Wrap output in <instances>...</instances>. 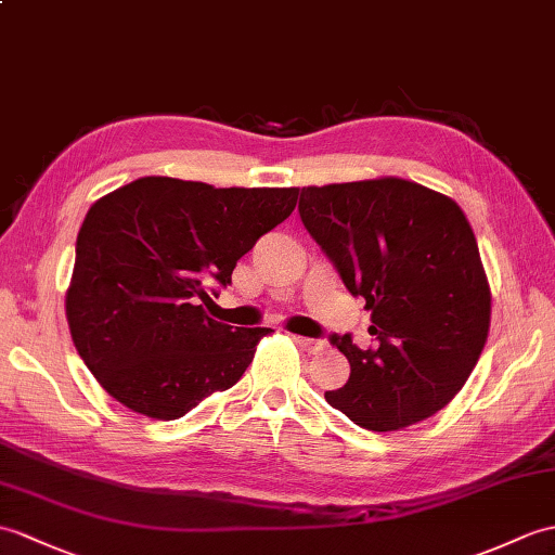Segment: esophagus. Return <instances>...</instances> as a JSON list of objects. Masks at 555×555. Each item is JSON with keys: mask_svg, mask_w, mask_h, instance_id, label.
<instances>
[{"mask_svg": "<svg viewBox=\"0 0 555 555\" xmlns=\"http://www.w3.org/2000/svg\"><path fill=\"white\" fill-rule=\"evenodd\" d=\"M295 343H298L302 350L307 352V354H319L321 350H324L326 347V343L324 340H314V338H302V336H298L295 338Z\"/></svg>", "mask_w": 555, "mask_h": 555, "instance_id": "obj_1", "label": "esophagus"}]
</instances>
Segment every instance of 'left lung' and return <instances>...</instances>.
<instances>
[{
    "label": "left lung",
    "instance_id": "obj_1",
    "mask_svg": "<svg viewBox=\"0 0 555 555\" xmlns=\"http://www.w3.org/2000/svg\"><path fill=\"white\" fill-rule=\"evenodd\" d=\"M298 210L371 312L369 350L331 336L350 378L326 402L373 433L430 418L466 385L492 314L466 215L449 196L399 177L302 186Z\"/></svg>",
    "mask_w": 555,
    "mask_h": 555
}]
</instances>
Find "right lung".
Returning a JSON list of instances; mask_svg holds the SVG:
<instances>
[{"label":"right lung","mask_w":555,"mask_h":555,"mask_svg":"<svg viewBox=\"0 0 555 555\" xmlns=\"http://www.w3.org/2000/svg\"><path fill=\"white\" fill-rule=\"evenodd\" d=\"M298 193L141 177L99 198L77 234L66 317L101 388L175 421L236 385L272 328H234L205 305Z\"/></svg>","instance_id":"1"}]
</instances>
